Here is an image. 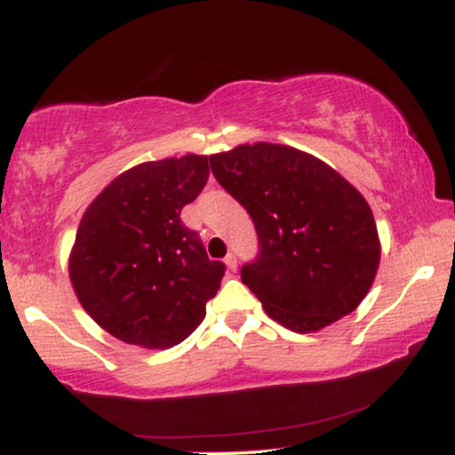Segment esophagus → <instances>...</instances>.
Instances as JSON below:
<instances>
[{
  "label": "esophagus",
  "mask_w": 455,
  "mask_h": 455,
  "mask_svg": "<svg viewBox=\"0 0 455 455\" xmlns=\"http://www.w3.org/2000/svg\"><path fill=\"white\" fill-rule=\"evenodd\" d=\"M224 265H227L228 271H235V269H237V257H235V254H227V259H224Z\"/></svg>",
  "instance_id": "1"
}]
</instances>
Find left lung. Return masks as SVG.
Wrapping results in <instances>:
<instances>
[{
	"mask_svg": "<svg viewBox=\"0 0 455 455\" xmlns=\"http://www.w3.org/2000/svg\"><path fill=\"white\" fill-rule=\"evenodd\" d=\"M210 164L257 227L259 259L243 265L242 282L274 321L310 333L362 304L380 242L357 188L289 145H237L210 156Z\"/></svg>",
	"mask_w": 455,
	"mask_h": 455,
	"instance_id": "1",
	"label": "left lung"
}]
</instances>
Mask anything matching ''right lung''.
<instances>
[{
	"instance_id": "add662e5",
	"label": "right lung",
	"mask_w": 455,
	"mask_h": 455,
	"mask_svg": "<svg viewBox=\"0 0 455 455\" xmlns=\"http://www.w3.org/2000/svg\"><path fill=\"white\" fill-rule=\"evenodd\" d=\"M210 177L207 156L143 162L92 201L70 252L72 289L122 342L171 348L205 318L224 263L210 260L180 213Z\"/></svg>"
}]
</instances>
